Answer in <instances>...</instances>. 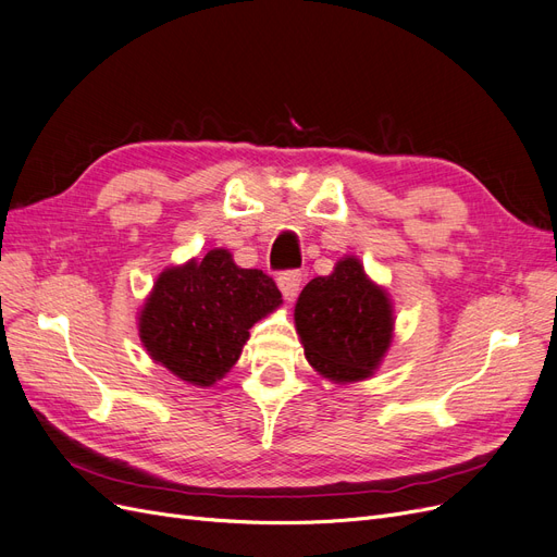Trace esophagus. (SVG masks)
Returning a JSON list of instances; mask_svg holds the SVG:
<instances>
[{"label":"esophagus","mask_w":557,"mask_h":557,"mask_svg":"<svg viewBox=\"0 0 557 557\" xmlns=\"http://www.w3.org/2000/svg\"><path fill=\"white\" fill-rule=\"evenodd\" d=\"M276 283H278V288H281L283 297L288 299V301H293V299L297 297V293H299L301 272H297V269H288V272H281L278 278H276Z\"/></svg>","instance_id":"34e87169"}]
</instances>
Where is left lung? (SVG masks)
<instances>
[{
  "label": "left lung",
  "mask_w": 557,
  "mask_h": 557,
  "mask_svg": "<svg viewBox=\"0 0 557 557\" xmlns=\"http://www.w3.org/2000/svg\"><path fill=\"white\" fill-rule=\"evenodd\" d=\"M295 325L307 360L332 381H360L391 346L393 309L385 290L367 278L360 260L344 258L330 276L301 290Z\"/></svg>",
  "instance_id": "left-lung-1"
}]
</instances>
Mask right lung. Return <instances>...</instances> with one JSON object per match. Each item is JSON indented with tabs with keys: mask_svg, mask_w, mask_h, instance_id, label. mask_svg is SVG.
<instances>
[{
	"mask_svg": "<svg viewBox=\"0 0 557 557\" xmlns=\"http://www.w3.org/2000/svg\"><path fill=\"white\" fill-rule=\"evenodd\" d=\"M281 305L262 269H242L223 248L160 274L139 318L150 358L178 379L211 385L239 360L248 330Z\"/></svg>",
	"mask_w": 557,
	"mask_h": 557,
	"instance_id": "1",
	"label": "right lung"
}]
</instances>
